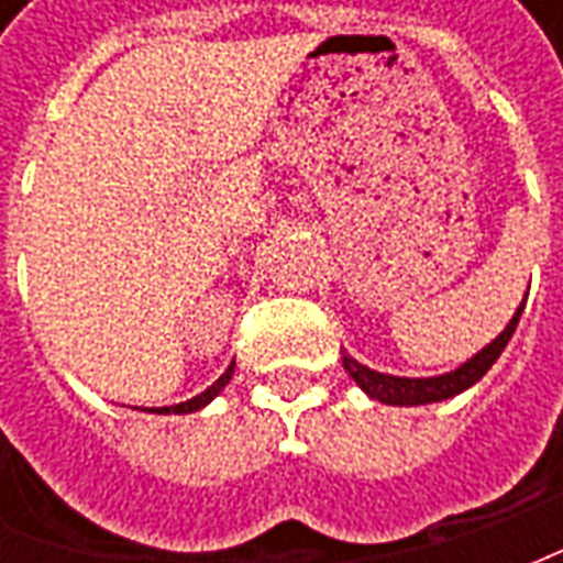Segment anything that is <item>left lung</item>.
I'll return each mask as SVG.
<instances>
[{"label":"left lung","mask_w":563,"mask_h":563,"mask_svg":"<svg viewBox=\"0 0 563 563\" xmlns=\"http://www.w3.org/2000/svg\"><path fill=\"white\" fill-rule=\"evenodd\" d=\"M521 310H525V301L516 310V317L509 319V325L495 341L485 346L483 353H476L471 362H464L461 367H455L452 374H443V377H428V379H410V377H389V374H377L371 367L358 365L353 355L341 353L343 367L346 374L358 383V389L367 391L371 398H377L383 404H395V407H416V404H431V401H446L459 391L471 389L473 383H479L485 377V371L495 365L497 355L504 353V346L512 338V331L519 325Z\"/></svg>","instance_id":"obj_1"}]
</instances>
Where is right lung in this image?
<instances>
[{
	"label": "right lung",
	"mask_w": 563,
	"mask_h": 563,
	"mask_svg": "<svg viewBox=\"0 0 563 563\" xmlns=\"http://www.w3.org/2000/svg\"><path fill=\"white\" fill-rule=\"evenodd\" d=\"M232 374H234V362L229 365V371H225V374H222V377L217 379L213 386H210V389H205L201 395H196V398H189V401H184V404H174V407H159L156 413H192V410H201L205 404L213 401V398L220 395L222 386H225V383L232 379Z\"/></svg>",
	"instance_id": "add662e5"
}]
</instances>
